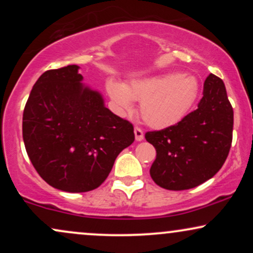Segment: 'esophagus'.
<instances>
[{
    "label": "esophagus",
    "instance_id": "34e87169",
    "mask_svg": "<svg viewBox=\"0 0 253 253\" xmlns=\"http://www.w3.org/2000/svg\"><path fill=\"white\" fill-rule=\"evenodd\" d=\"M134 136L136 141H141L144 139V132L143 129L139 128V127H135L134 128Z\"/></svg>",
    "mask_w": 253,
    "mask_h": 253
}]
</instances>
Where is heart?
<instances>
[{"instance_id": "1", "label": "heart", "mask_w": 253, "mask_h": 253, "mask_svg": "<svg viewBox=\"0 0 253 253\" xmlns=\"http://www.w3.org/2000/svg\"><path fill=\"white\" fill-rule=\"evenodd\" d=\"M106 88L118 113L132 112L133 101H140L139 112L144 123L162 129L175 126L189 114L200 95V81L194 75L169 72L128 84L110 78Z\"/></svg>"}]
</instances>
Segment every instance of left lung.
Masks as SVG:
<instances>
[{
	"instance_id": "8db88e82",
	"label": "left lung",
	"mask_w": 253,
	"mask_h": 253,
	"mask_svg": "<svg viewBox=\"0 0 253 253\" xmlns=\"http://www.w3.org/2000/svg\"><path fill=\"white\" fill-rule=\"evenodd\" d=\"M233 132V108L222 80L211 74L197 109L181 123L145 138L157 156L150 175L168 190H185L208 181L227 158Z\"/></svg>"
}]
</instances>
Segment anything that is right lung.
Returning a JSON list of instances; mask_svg holds the SVG:
<instances>
[{
	"instance_id": "obj_1",
	"label": "right lung",
	"mask_w": 253,
	"mask_h": 253,
	"mask_svg": "<svg viewBox=\"0 0 253 253\" xmlns=\"http://www.w3.org/2000/svg\"><path fill=\"white\" fill-rule=\"evenodd\" d=\"M78 65L48 70L33 85L22 118L27 155L40 177L68 193L96 189L124 149L133 126L83 83Z\"/></svg>"
}]
</instances>
